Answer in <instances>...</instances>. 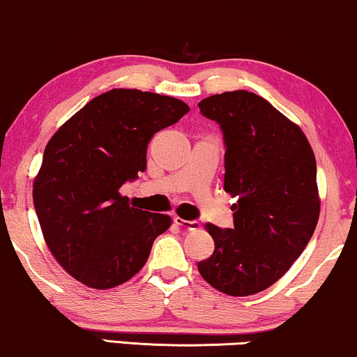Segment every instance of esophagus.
<instances>
[{"instance_id":"1","label":"esophagus","mask_w":357,"mask_h":357,"mask_svg":"<svg viewBox=\"0 0 357 357\" xmlns=\"http://www.w3.org/2000/svg\"><path fill=\"white\" fill-rule=\"evenodd\" d=\"M174 222L177 224L178 227L187 229V231H198V229H199V222L198 221H187V219H182V218H178V216L174 218Z\"/></svg>"}]
</instances>
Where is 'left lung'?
<instances>
[{
    "label": "left lung",
    "instance_id": "1",
    "mask_svg": "<svg viewBox=\"0 0 357 357\" xmlns=\"http://www.w3.org/2000/svg\"><path fill=\"white\" fill-rule=\"evenodd\" d=\"M198 107L221 126L224 190L237 198L232 229L206 224L214 252L198 271L227 296L257 294L289 270L319 222L314 151L294 121L253 92H222Z\"/></svg>",
    "mask_w": 357,
    "mask_h": 357
}]
</instances>
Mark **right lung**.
Wrapping results in <instances>:
<instances>
[{
    "label": "right lung",
    "mask_w": 357,
    "mask_h": 357,
    "mask_svg": "<svg viewBox=\"0 0 357 357\" xmlns=\"http://www.w3.org/2000/svg\"><path fill=\"white\" fill-rule=\"evenodd\" d=\"M188 110L169 96L112 89L52 136L32 197L47 247L68 275L92 289H110L144 266L172 219L130 206L120 187L146 170L154 133Z\"/></svg>",
    "instance_id": "1"
}]
</instances>
